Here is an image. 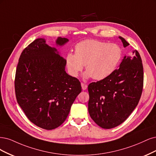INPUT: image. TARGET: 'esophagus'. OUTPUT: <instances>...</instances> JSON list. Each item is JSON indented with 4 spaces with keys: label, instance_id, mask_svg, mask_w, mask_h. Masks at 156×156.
<instances>
[{
    "label": "esophagus",
    "instance_id": "1",
    "mask_svg": "<svg viewBox=\"0 0 156 156\" xmlns=\"http://www.w3.org/2000/svg\"><path fill=\"white\" fill-rule=\"evenodd\" d=\"M81 85H82V88L83 90H85L87 88V85L83 83H81Z\"/></svg>",
    "mask_w": 156,
    "mask_h": 156
}]
</instances>
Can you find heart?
<instances>
[{
    "label": "heart",
    "mask_w": 156,
    "mask_h": 156,
    "mask_svg": "<svg viewBox=\"0 0 156 156\" xmlns=\"http://www.w3.org/2000/svg\"><path fill=\"white\" fill-rule=\"evenodd\" d=\"M75 54L69 52L65 57V65L70 75L77 77L83 69L87 71L83 78L93 77L102 80L115 71L122 59V51L118 44L95 39H86L77 43Z\"/></svg>",
    "instance_id": "b5f03b06"
}]
</instances>
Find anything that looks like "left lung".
<instances>
[{
	"instance_id": "obj_1",
	"label": "left lung",
	"mask_w": 156,
	"mask_h": 156,
	"mask_svg": "<svg viewBox=\"0 0 156 156\" xmlns=\"http://www.w3.org/2000/svg\"><path fill=\"white\" fill-rule=\"evenodd\" d=\"M124 48L129 44L119 36ZM125 55L108 78L88 85L90 117L100 127L110 129L125 121L136 108L143 91V67L139 52Z\"/></svg>"
}]
</instances>
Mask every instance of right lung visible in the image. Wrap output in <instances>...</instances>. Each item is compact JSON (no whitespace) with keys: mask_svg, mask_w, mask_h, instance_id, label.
Returning <instances> with one entry per match:
<instances>
[{"mask_svg":"<svg viewBox=\"0 0 156 156\" xmlns=\"http://www.w3.org/2000/svg\"><path fill=\"white\" fill-rule=\"evenodd\" d=\"M69 41L58 37L56 46ZM65 59L44 38L24 49L17 67L15 90L26 116L38 127L53 129L66 120L71 105L82 91L79 80L65 71Z\"/></svg>","mask_w":156,"mask_h":156,"instance_id":"add662e5","label":"right lung"}]
</instances>
